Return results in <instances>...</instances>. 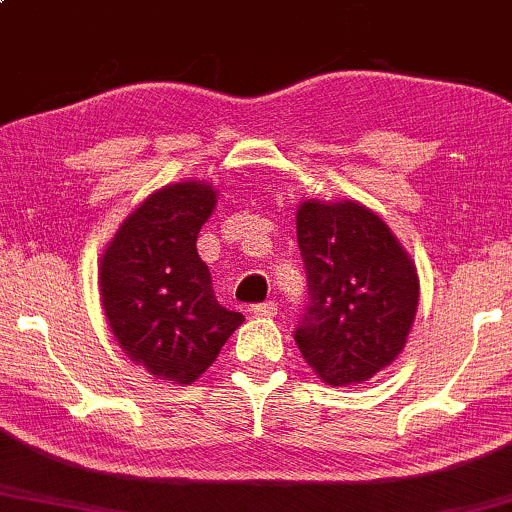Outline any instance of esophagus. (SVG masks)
Listing matches in <instances>:
<instances>
[{"instance_id": "34e87169", "label": "esophagus", "mask_w": 512, "mask_h": 512, "mask_svg": "<svg viewBox=\"0 0 512 512\" xmlns=\"http://www.w3.org/2000/svg\"><path fill=\"white\" fill-rule=\"evenodd\" d=\"M255 315H276L278 313V306L273 304V301H264V304H255L250 308Z\"/></svg>"}]
</instances>
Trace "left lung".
I'll return each instance as SVG.
<instances>
[{
	"mask_svg": "<svg viewBox=\"0 0 512 512\" xmlns=\"http://www.w3.org/2000/svg\"><path fill=\"white\" fill-rule=\"evenodd\" d=\"M297 241L308 278V304L294 329L301 355L329 385L373 378L406 345L420 297L415 264L357 201H304Z\"/></svg>",
	"mask_w": 512,
	"mask_h": 512,
	"instance_id": "left-lung-1",
	"label": "left lung"
}]
</instances>
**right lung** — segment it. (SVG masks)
I'll return each instance as SVG.
<instances>
[{"mask_svg":"<svg viewBox=\"0 0 512 512\" xmlns=\"http://www.w3.org/2000/svg\"><path fill=\"white\" fill-rule=\"evenodd\" d=\"M213 206L206 183L162 187L122 222L99 264V292L118 345L176 385L194 383L243 322L218 304L197 253Z\"/></svg>","mask_w":512,"mask_h":512,"instance_id":"right-lung-1","label":"right lung"}]
</instances>
